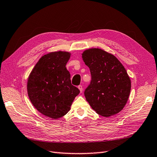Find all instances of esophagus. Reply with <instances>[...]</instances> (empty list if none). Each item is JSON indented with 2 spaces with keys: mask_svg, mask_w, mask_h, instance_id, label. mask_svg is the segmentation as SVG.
Here are the masks:
<instances>
[{
  "mask_svg": "<svg viewBox=\"0 0 157 157\" xmlns=\"http://www.w3.org/2000/svg\"><path fill=\"white\" fill-rule=\"evenodd\" d=\"M78 88L79 89L80 92H82V90H83V89H82V86H81V85H79V86H78Z\"/></svg>",
  "mask_w": 157,
  "mask_h": 157,
  "instance_id": "34e87169",
  "label": "esophagus"
}]
</instances>
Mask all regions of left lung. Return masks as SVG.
Wrapping results in <instances>:
<instances>
[{"label":"left lung","instance_id":"obj_1","mask_svg":"<svg viewBox=\"0 0 157 157\" xmlns=\"http://www.w3.org/2000/svg\"><path fill=\"white\" fill-rule=\"evenodd\" d=\"M82 58L92 75L84 92L90 105L104 117L121 111L131 90V80L124 66L115 56L98 48L85 50Z\"/></svg>","mask_w":157,"mask_h":157}]
</instances>
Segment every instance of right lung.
<instances>
[{
  "instance_id": "add662e5",
  "label": "right lung",
  "mask_w": 157,
  "mask_h": 157,
  "mask_svg": "<svg viewBox=\"0 0 157 157\" xmlns=\"http://www.w3.org/2000/svg\"><path fill=\"white\" fill-rule=\"evenodd\" d=\"M69 52H52L42 56L27 80V94L37 111L46 117L57 119L71 109L80 90L71 83L66 64Z\"/></svg>"
}]
</instances>
